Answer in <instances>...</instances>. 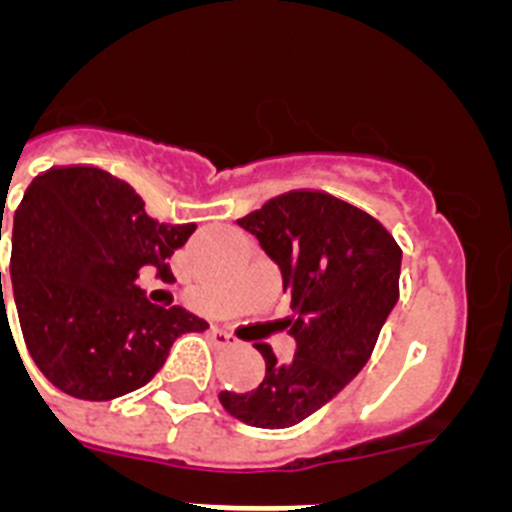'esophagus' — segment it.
Listing matches in <instances>:
<instances>
[{
	"mask_svg": "<svg viewBox=\"0 0 512 512\" xmlns=\"http://www.w3.org/2000/svg\"><path fill=\"white\" fill-rule=\"evenodd\" d=\"M215 341L223 343V346H230V343H235V336H233V333H230V330L215 328Z\"/></svg>",
	"mask_w": 512,
	"mask_h": 512,
	"instance_id": "esophagus-1",
	"label": "esophagus"
}]
</instances>
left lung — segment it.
Here are the masks:
<instances>
[{"instance_id":"obj_1","label":"left lung","mask_w":512,"mask_h":512,"mask_svg":"<svg viewBox=\"0 0 512 512\" xmlns=\"http://www.w3.org/2000/svg\"><path fill=\"white\" fill-rule=\"evenodd\" d=\"M282 271L295 354L256 343L266 374L251 392H220L233 418L289 428L328 405L361 372L400 297L402 251L369 212L325 192H287L238 220Z\"/></svg>"}]
</instances>
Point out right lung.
I'll return each mask as SVG.
<instances>
[{
    "label": "right lung",
    "instance_id": "add662e5",
    "mask_svg": "<svg viewBox=\"0 0 512 512\" xmlns=\"http://www.w3.org/2000/svg\"><path fill=\"white\" fill-rule=\"evenodd\" d=\"M194 230L153 220L110 171L35 176L15 212L9 274L22 338L48 382L79 400H115L151 382L182 333L207 328L184 307L148 302L135 284L143 266L166 274Z\"/></svg>",
    "mask_w": 512,
    "mask_h": 512
}]
</instances>
